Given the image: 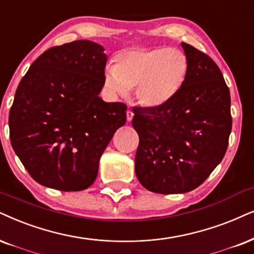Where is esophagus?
<instances>
[{
  "label": "esophagus",
  "instance_id": "obj_1",
  "mask_svg": "<svg viewBox=\"0 0 254 254\" xmlns=\"http://www.w3.org/2000/svg\"><path fill=\"white\" fill-rule=\"evenodd\" d=\"M132 118H133V112L129 109V110L127 111V121L131 122V121H132Z\"/></svg>",
  "mask_w": 254,
  "mask_h": 254
}]
</instances>
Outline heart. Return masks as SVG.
I'll use <instances>...</instances> for the list:
<instances>
[{
	"instance_id": "b5f03b06",
	"label": "heart",
	"mask_w": 254,
	"mask_h": 254,
	"mask_svg": "<svg viewBox=\"0 0 254 254\" xmlns=\"http://www.w3.org/2000/svg\"><path fill=\"white\" fill-rule=\"evenodd\" d=\"M114 62L103 72L108 91L124 96L133 86L137 101L146 108L163 107L175 98L190 69L182 50L166 47L122 50Z\"/></svg>"
}]
</instances>
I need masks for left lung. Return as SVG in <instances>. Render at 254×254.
<instances>
[{
    "mask_svg": "<svg viewBox=\"0 0 254 254\" xmlns=\"http://www.w3.org/2000/svg\"><path fill=\"white\" fill-rule=\"evenodd\" d=\"M190 64L181 91L159 108H134L139 136L134 171L146 190L185 193L203 184L225 156L232 129L230 90L218 65L182 43Z\"/></svg>",
    "mask_w": 254,
    "mask_h": 254,
    "instance_id": "1",
    "label": "left lung"
}]
</instances>
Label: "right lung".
<instances>
[{
  "label": "right lung",
  "mask_w": 254,
  "mask_h": 254,
  "mask_svg": "<svg viewBox=\"0 0 254 254\" xmlns=\"http://www.w3.org/2000/svg\"><path fill=\"white\" fill-rule=\"evenodd\" d=\"M108 57L81 40L44 51L16 90L10 142L41 185L82 191L95 182L102 153L127 122V105L99 97Z\"/></svg>",
  "instance_id": "right-lung-1"
}]
</instances>
